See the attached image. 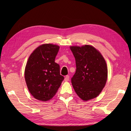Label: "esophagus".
I'll return each instance as SVG.
<instances>
[{"instance_id": "esophagus-1", "label": "esophagus", "mask_w": 131, "mask_h": 131, "mask_svg": "<svg viewBox=\"0 0 131 131\" xmlns=\"http://www.w3.org/2000/svg\"><path fill=\"white\" fill-rule=\"evenodd\" d=\"M69 79H70V77H69V75H66V77H65V81H69Z\"/></svg>"}]
</instances>
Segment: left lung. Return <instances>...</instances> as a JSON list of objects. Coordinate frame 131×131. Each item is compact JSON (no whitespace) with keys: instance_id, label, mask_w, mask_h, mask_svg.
<instances>
[{"instance_id":"8db88e82","label":"left lung","mask_w":131,"mask_h":131,"mask_svg":"<svg viewBox=\"0 0 131 131\" xmlns=\"http://www.w3.org/2000/svg\"><path fill=\"white\" fill-rule=\"evenodd\" d=\"M75 59L76 71L71 83L77 95L84 101L96 98L107 78L106 63L98 50L90 45L71 46Z\"/></svg>"}]
</instances>
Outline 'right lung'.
<instances>
[{
  "mask_svg": "<svg viewBox=\"0 0 131 131\" xmlns=\"http://www.w3.org/2000/svg\"><path fill=\"white\" fill-rule=\"evenodd\" d=\"M59 48L52 44H42L33 51L26 63L27 87L31 95L40 101L51 100L64 79L60 75V65L54 62Z\"/></svg>",
  "mask_w": 131,
  "mask_h": 131,
  "instance_id": "add662e5",
  "label": "right lung"
}]
</instances>
